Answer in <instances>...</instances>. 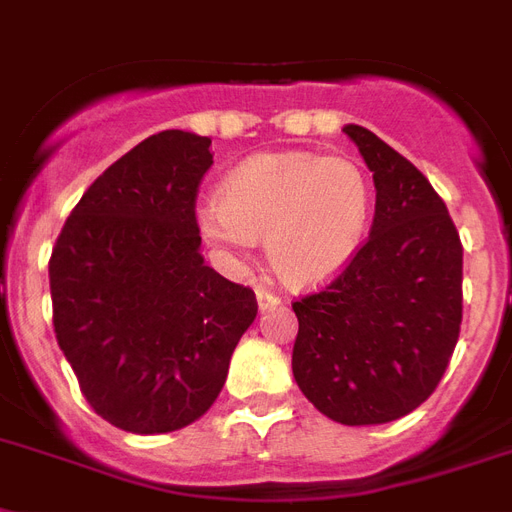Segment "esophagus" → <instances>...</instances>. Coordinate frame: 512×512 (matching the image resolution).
I'll return each instance as SVG.
<instances>
[{"mask_svg":"<svg viewBox=\"0 0 512 512\" xmlns=\"http://www.w3.org/2000/svg\"><path fill=\"white\" fill-rule=\"evenodd\" d=\"M255 295H257V305H260V311H268V308H273V305L281 303V297L265 287H257Z\"/></svg>","mask_w":512,"mask_h":512,"instance_id":"1","label":"esophagus"}]
</instances>
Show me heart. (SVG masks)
I'll list each match as a JSON object with an SVG mask.
<instances>
[{
	"mask_svg": "<svg viewBox=\"0 0 512 512\" xmlns=\"http://www.w3.org/2000/svg\"><path fill=\"white\" fill-rule=\"evenodd\" d=\"M372 185L342 156L311 151L257 154L220 185V201L196 209L209 244L241 252L265 236V255L284 284L319 287L335 279L364 241Z\"/></svg>",
	"mask_w": 512,
	"mask_h": 512,
	"instance_id": "1",
	"label": "heart"
}]
</instances>
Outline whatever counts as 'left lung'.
<instances>
[{
  "mask_svg": "<svg viewBox=\"0 0 512 512\" xmlns=\"http://www.w3.org/2000/svg\"><path fill=\"white\" fill-rule=\"evenodd\" d=\"M374 177L369 239L319 292L297 297L292 372L321 414L380 425L438 388L462 324V241L444 199L374 132L345 127Z\"/></svg>",
  "mask_w": 512,
  "mask_h": 512,
  "instance_id": "obj_1",
  "label": "left lung"
}]
</instances>
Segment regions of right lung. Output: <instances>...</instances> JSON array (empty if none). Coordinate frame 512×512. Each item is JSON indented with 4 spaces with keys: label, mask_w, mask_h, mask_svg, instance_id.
<instances>
[{
    "label": "right lung",
    "mask_w": 512,
    "mask_h": 512,
    "mask_svg": "<svg viewBox=\"0 0 512 512\" xmlns=\"http://www.w3.org/2000/svg\"><path fill=\"white\" fill-rule=\"evenodd\" d=\"M212 140L164 130L84 191L50 257L52 327L82 396L140 436L215 404L255 292L204 265L196 196Z\"/></svg>",
    "instance_id": "obj_1"
}]
</instances>
